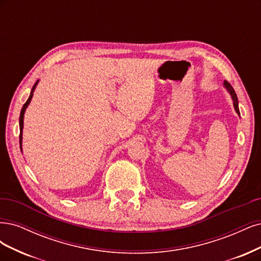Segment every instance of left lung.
I'll list each match as a JSON object with an SVG mask.
<instances>
[{
    "label": "left lung",
    "mask_w": 261,
    "mask_h": 261,
    "mask_svg": "<svg viewBox=\"0 0 261 261\" xmlns=\"http://www.w3.org/2000/svg\"><path fill=\"white\" fill-rule=\"evenodd\" d=\"M224 86L225 88L228 89V91L230 92V94L232 96V99H233V105H234V108L235 111H237L238 114H240V111H239V102H238V96H237V93H235L234 89L232 88V86L230 85V83L228 81H224Z\"/></svg>",
    "instance_id": "1"
}]
</instances>
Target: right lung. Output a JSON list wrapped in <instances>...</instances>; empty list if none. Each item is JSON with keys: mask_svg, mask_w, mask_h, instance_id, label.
<instances>
[{"mask_svg": "<svg viewBox=\"0 0 261 261\" xmlns=\"http://www.w3.org/2000/svg\"><path fill=\"white\" fill-rule=\"evenodd\" d=\"M37 85H38V82H36V83H35V86H33V88H32V91H31V93H30V96H29V98L27 99V102L23 104V106H22V108H21V112H20V117H19V128H20V133H19V143H20V149H21L22 127H23V114H24V111H26L27 106H28V105H29V103H30V100H31V98H32V95H33V91H35V89H36Z\"/></svg>", "mask_w": 261, "mask_h": 261, "instance_id": "add662e5", "label": "right lung"}]
</instances>
